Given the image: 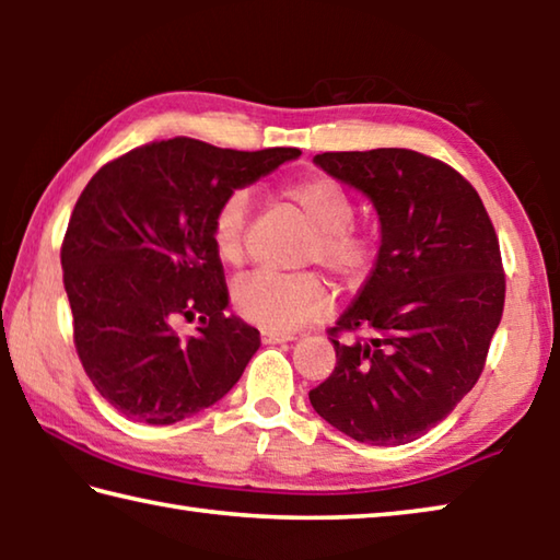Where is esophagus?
<instances>
[{"instance_id": "esophagus-1", "label": "esophagus", "mask_w": 560, "mask_h": 560, "mask_svg": "<svg viewBox=\"0 0 560 560\" xmlns=\"http://www.w3.org/2000/svg\"><path fill=\"white\" fill-rule=\"evenodd\" d=\"M287 340H293L291 334H273V330H264L261 334V343L273 346V343H287Z\"/></svg>"}]
</instances>
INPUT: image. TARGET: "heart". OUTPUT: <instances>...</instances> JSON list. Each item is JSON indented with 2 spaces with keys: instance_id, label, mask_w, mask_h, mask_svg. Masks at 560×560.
Returning a JSON list of instances; mask_svg holds the SVG:
<instances>
[{
  "instance_id": "b5f03b06",
  "label": "heart",
  "mask_w": 560,
  "mask_h": 560,
  "mask_svg": "<svg viewBox=\"0 0 560 560\" xmlns=\"http://www.w3.org/2000/svg\"><path fill=\"white\" fill-rule=\"evenodd\" d=\"M281 197L296 207L314 234L303 246L301 261H318L348 287L365 281L381 257V236L373 226L355 224V197L338 177L308 173L281 185ZM249 197L232 189L214 207L210 242L214 257L230 269L246 257ZM232 306L246 324L269 330H291L320 318L330 306V291L316 271L252 273L234 283Z\"/></svg>"
}]
</instances>
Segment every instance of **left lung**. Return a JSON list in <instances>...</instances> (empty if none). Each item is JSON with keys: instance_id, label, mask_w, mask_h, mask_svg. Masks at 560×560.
Wrapping results in <instances>:
<instances>
[{"instance_id": "obj_1", "label": "left lung", "mask_w": 560, "mask_h": 560, "mask_svg": "<svg viewBox=\"0 0 560 560\" xmlns=\"http://www.w3.org/2000/svg\"><path fill=\"white\" fill-rule=\"evenodd\" d=\"M314 160L371 197L383 244L353 306L328 328L338 363L308 400L358 442H412L485 371L506 296L499 236L477 189L438 158L377 148Z\"/></svg>"}]
</instances>
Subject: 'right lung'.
<instances>
[{
    "label": "right lung",
    "mask_w": 560,
    "mask_h": 560,
    "mask_svg": "<svg viewBox=\"0 0 560 560\" xmlns=\"http://www.w3.org/2000/svg\"><path fill=\"white\" fill-rule=\"evenodd\" d=\"M299 155L179 136L132 148L83 187L61 242L63 289L83 371L120 415L173 424L240 381L261 338L224 314L210 220L226 192ZM192 317L201 328L179 339L174 326Z\"/></svg>",
    "instance_id": "add662e5"
}]
</instances>
